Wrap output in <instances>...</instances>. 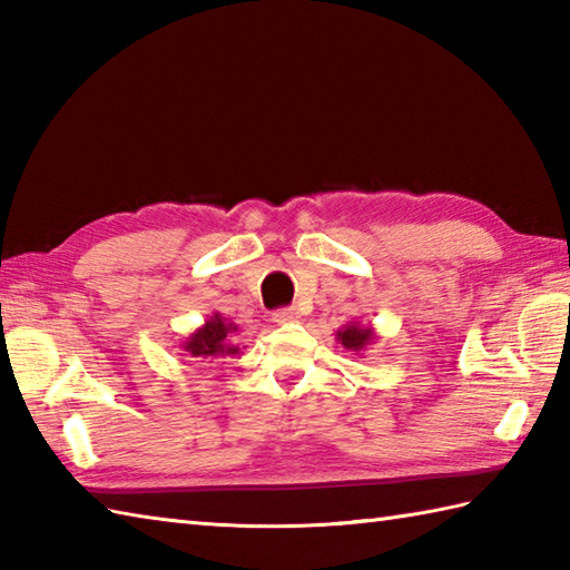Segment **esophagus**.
<instances>
[{
  "label": "esophagus",
  "mask_w": 570,
  "mask_h": 570,
  "mask_svg": "<svg viewBox=\"0 0 570 570\" xmlns=\"http://www.w3.org/2000/svg\"><path fill=\"white\" fill-rule=\"evenodd\" d=\"M272 321L274 323H296L298 321V311H294V308H278V311H274V316H272Z\"/></svg>",
  "instance_id": "1"
}]
</instances>
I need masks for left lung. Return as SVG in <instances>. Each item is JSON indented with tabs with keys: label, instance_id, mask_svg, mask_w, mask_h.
<instances>
[{
	"label": "left lung",
	"instance_id": "1",
	"mask_svg": "<svg viewBox=\"0 0 570 570\" xmlns=\"http://www.w3.org/2000/svg\"><path fill=\"white\" fill-rule=\"evenodd\" d=\"M335 341L341 343L345 350H353V353H365V350L377 341V333H374L372 325H360L350 321L347 325H343L341 331L335 333Z\"/></svg>",
	"mask_w": 570,
	"mask_h": 570
}]
</instances>
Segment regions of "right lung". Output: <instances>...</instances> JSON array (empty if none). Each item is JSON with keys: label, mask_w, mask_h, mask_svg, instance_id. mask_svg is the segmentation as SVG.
Returning <instances> with one entry per match:
<instances>
[{"label": "right lung", "mask_w": 570, "mask_h": 570, "mask_svg": "<svg viewBox=\"0 0 570 570\" xmlns=\"http://www.w3.org/2000/svg\"><path fill=\"white\" fill-rule=\"evenodd\" d=\"M237 325L233 321L223 318V313H213L205 318L200 328L193 331L180 347L186 350L190 357H198L200 362H215L220 357H237L239 345L235 343Z\"/></svg>", "instance_id": "1"}]
</instances>
